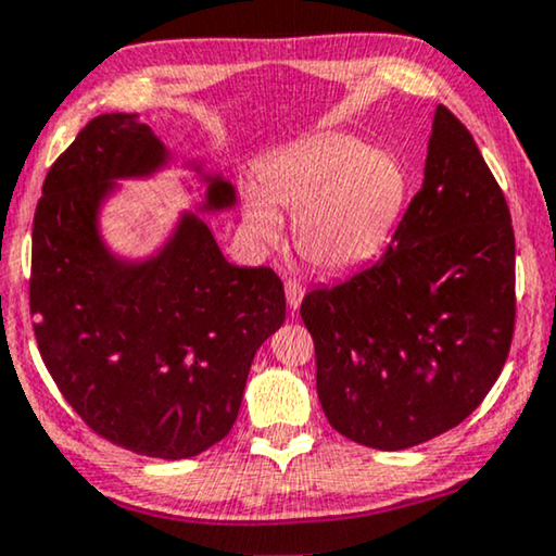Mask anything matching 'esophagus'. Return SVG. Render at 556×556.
<instances>
[{"label": "esophagus", "mask_w": 556, "mask_h": 556, "mask_svg": "<svg viewBox=\"0 0 556 556\" xmlns=\"http://www.w3.org/2000/svg\"><path fill=\"white\" fill-rule=\"evenodd\" d=\"M285 292H287V305H290V309H298L300 302H302V294H305V287H302L300 279L287 277Z\"/></svg>", "instance_id": "esophagus-1"}]
</instances>
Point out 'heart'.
Wrapping results in <instances>:
<instances>
[{
  "label": "heart",
  "mask_w": 556,
  "mask_h": 556,
  "mask_svg": "<svg viewBox=\"0 0 556 556\" xmlns=\"http://www.w3.org/2000/svg\"><path fill=\"white\" fill-rule=\"evenodd\" d=\"M262 195L247 203L249 233L274 247L279 213L294 216V247L317 271L358 269L387 249L402 218L409 175L389 150L340 131L313 135L271 154L262 167Z\"/></svg>",
  "instance_id": "1"
}]
</instances>
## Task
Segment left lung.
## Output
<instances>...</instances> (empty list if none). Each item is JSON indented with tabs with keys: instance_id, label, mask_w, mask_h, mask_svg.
<instances>
[{
	"instance_id": "1",
	"label": "left lung",
	"mask_w": 556,
	"mask_h": 556,
	"mask_svg": "<svg viewBox=\"0 0 556 556\" xmlns=\"http://www.w3.org/2000/svg\"><path fill=\"white\" fill-rule=\"evenodd\" d=\"M300 315L325 417L358 445H421L483 402L514 340L516 239L503 190L447 106L387 254L307 292Z\"/></svg>"
}]
</instances>
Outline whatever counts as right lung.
<instances>
[{
    "mask_svg": "<svg viewBox=\"0 0 556 556\" xmlns=\"http://www.w3.org/2000/svg\"><path fill=\"white\" fill-rule=\"evenodd\" d=\"M167 150L137 114L91 118L48 169L33 220L29 315L73 412L137 455L182 460L231 432L258 345L285 323L269 266H233L185 213L147 262H122L96 218L116 177L150 175ZM211 177L205 208L233 205Z\"/></svg>",
    "mask_w": 556,
    "mask_h": 556,
    "instance_id": "add662e5",
    "label": "right lung"
}]
</instances>
